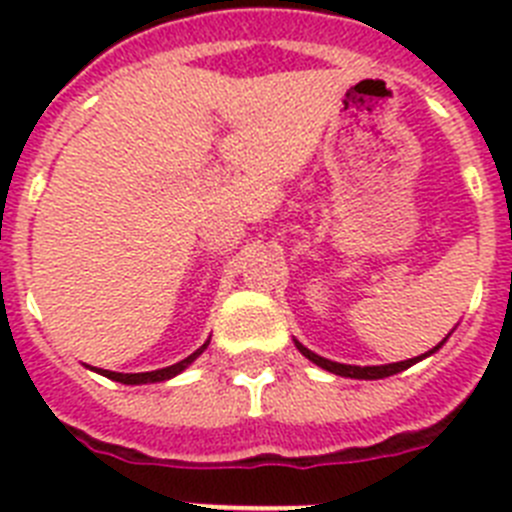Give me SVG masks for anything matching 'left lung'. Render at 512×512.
<instances>
[{
	"mask_svg": "<svg viewBox=\"0 0 512 512\" xmlns=\"http://www.w3.org/2000/svg\"><path fill=\"white\" fill-rule=\"evenodd\" d=\"M449 338V336H446ZM446 338H443L438 346H433L431 351H425L423 356H415V359H408V361H395V364H382V366H354V364H338V361H330V359H323V356H318L315 351H310L307 346H302L300 341H295V346L300 348V354L305 356V359H310L312 364H318L320 369H325V372L330 374H338V377H351V379H384V377H392V374H400L405 372V369H410L413 364H418V361L428 359L431 354H436L438 348L446 343Z\"/></svg>",
	"mask_w": 512,
	"mask_h": 512,
	"instance_id": "left-lung-1",
	"label": "left lung"
}]
</instances>
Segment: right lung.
Listing matches in <instances>:
<instances>
[{
	"mask_svg": "<svg viewBox=\"0 0 512 512\" xmlns=\"http://www.w3.org/2000/svg\"><path fill=\"white\" fill-rule=\"evenodd\" d=\"M207 346H210V341L202 343V346L197 348V351H194V354H189L187 359H182V361H179V364L164 366V369H156V372L122 374V372H107V369H97V366H94V372L102 374V377H107V379H112V382H120V384H153V382H166V379L176 377V374H182L184 369H187V366L192 364V361L197 359V356H200L202 351H205Z\"/></svg>",
	"mask_w": 512,
	"mask_h": 512,
	"instance_id": "add662e5",
	"label": "right lung"
}]
</instances>
